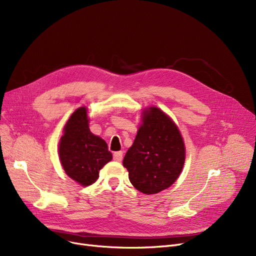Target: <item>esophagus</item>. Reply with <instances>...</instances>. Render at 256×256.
<instances>
[{
    "mask_svg": "<svg viewBox=\"0 0 256 256\" xmlns=\"http://www.w3.org/2000/svg\"><path fill=\"white\" fill-rule=\"evenodd\" d=\"M122 152H114V154H113V158H114V160H116V162H120L121 160H122Z\"/></svg>",
    "mask_w": 256,
    "mask_h": 256,
    "instance_id": "1",
    "label": "esophagus"
}]
</instances>
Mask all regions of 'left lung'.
Listing matches in <instances>:
<instances>
[{
  "label": "left lung",
  "instance_id": "1",
  "mask_svg": "<svg viewBox=\"0 0 256 256\" xmlns=\"http://www.w3.org/2000/svg\"><path fill=\"white\" fill-rule=\"evenodd\" d=\"M142 114L143 124L122 163L138 191L156 194L180 176L186 148L178 128L162 110L150 106Z\"/></svg>",
  "mask_w": 256,
  "mask_h": 256
}]
</instances>
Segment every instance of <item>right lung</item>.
I'll return each instance as SVG.
<instances>
[{"label":"right lung","instance_id":"obj_1","mask_svg":"<svg viewBox=\"0 0 256 256\" xmlns=\"http://www.w3.org/2000/svg\"><path fill=\"white\" fill-rule=\"evenodd\" d=\"M87 109L80 106L70 117L59 143V156L65 173L82 186L98 178L100 170L112 160V154L100 137L89 130Z\"/></svg>","mask_w":256,"mask_h":256}]
</instances>
